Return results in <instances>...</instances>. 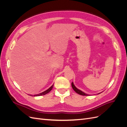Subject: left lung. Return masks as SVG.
Instances as JSON below:
<instances>
[{"label": "left lung", "instance_id": "8db88e82", "mask_svg": "<svg viewBox=\"0 0 127 127\" xmlns=\"http://www.w3.org/2000/svg\"><path fill=\"white\" fill-rule=\"evenodd\" d=\"M71 86H72V87L73 88V90H74L77 94H78L79 95H83V96H88V95H87V94H86L85 93H84V92H83L82 91H81L80 90L77 89V88L75 87V86L74 85V83H73V82L71 83Z\"/></svg>", "mask_w": 127, "mask_h": 127}]
</instances>
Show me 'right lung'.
<instances>
[{"mask_svg": "<svg viewBox=\"0 0 127 127\" xmlns=\"http://www.w3.org/2000/svg\"><path fill=\"white\" fill-rule=\"evenodd\" d=\"M53 85H52L50 87L49 89H48L47 90H46L45 91H44V92H42V93H40V94H36V95H34V96H41V95H45V94H48L49 92H50L51 91V90L52 89V88H53Z\"/></svg>", "mask_w": 127, "mask_h": 127, "instance_id": "obj_1", "label": "right lung"}]
</instances>
